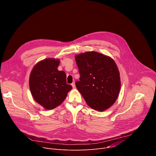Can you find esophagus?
<instances>
[{
	"instance_id": "esophagus-1",
	"label": "esophagus",
	"mask_w": 156,
	"mask_h": 156,
	"mask_svg": "<svg viewBox=\"0 0 156 156\" xmlns=\"http://www.w3.org/2000/svg\"><path fill=\"white\" fill-rule=\"evenodd\" d=\"M72 87H73V88L75 87V82H73V83H72Z\"/></svg>"
}]
</instances>
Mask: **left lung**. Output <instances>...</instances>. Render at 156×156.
I'll return each instance as SVG.
<instances>
[{"instance_id": "obj_1", "label": "left lung", "mask_w": 156, "mask_h": 156, "mask_svg": "<svg viewBox=\"0 0 156 156\" xmlns=\"http://www.w3.org/2000/svg\"><path fill=\"white\" fill-rule=\"evenodd\" d=\"M80 78L75 83L87 104L104 111L116 101L120 90V78L114 60L96 52L75 56Z\"/></svg>"}]
</instances>
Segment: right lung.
<instances>
[{
    "mask_svg": "<svg viewBox=\"0 0 156 156\" xmlns=\"http://www.w3.org/2000/svg\"><path fill=\"white\" fill-rule=\"evenodd\" d=\"M60 61L46 58L37 63L30 76V89L34 99L44 108L51 110L60 105L72 89L66 84L63 71L57 70Z\"/></svg>",
    "mask_w": 156,
    "mask_h": 156,
    "instance_id": "obj_1",
    "label": "right lung"
}]
</instances>
